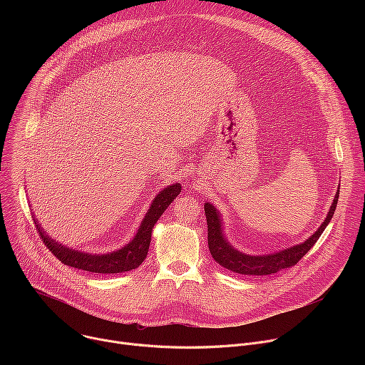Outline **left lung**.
<instances>
[{"label": "left lung", "mask_w": 365, "mask_h": 365, "mask_svg": "<svg viewBox=\"0 0 365 365\" xmlns=\"http://www.w3.org/2000/svg\"><path fill=\"white\" fill-rule=\"evenodd\" d=\"M338 197H339V190L334 197V202L329 207V212L325 221L306 241L296 244L293 247H289L272 254H263V255H251L234 248L225 238L224 224H222L220 211H217V206H214L210 202H205L203 207H205V217L207 224V245H210L211 255L220 266L238 274L267 276L272 273H277L283 269H289L294 266L299 259L315 245L318 238L322 235V232L325 231V228L328 227V224L334 217Z\"/></svg>", "instance_id": "8db88e82"}]
</instances>
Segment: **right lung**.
Returning a JSON list of instances; mask_svg holds the SVG:
<instances>
[{"instance_id":"right-lung-1","label":"right lung","mask_w":365,"mask_h":365,"mask_svg":"<svg viewBox=\"0 0 365 365\" xmlns=\"http://www.w3.org/2000/svg\"><path fill=\"white\" fill-rule=\"evenodd\" d=\"M180 183H173L170 186H166L163 190L155 195L134 238L124 247L107 254H91L69 248L63 244H59L56 240L50 238V235L46 234L43 227L37 222V218H34V224L44 245L53 252V255L58 257L63 264L79 270L101 274L124 273L137 269L144 262V258L148 252L151 231L154 225L158 224L159 218L168 210V206L175 200V197L180 193Z\"/></svg>"}]
</instances>
